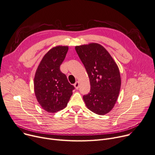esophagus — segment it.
Wrapping results in <instances>:
<instances>
[{"instance_id": "esophagus-1", "label": "esophagus", "mask_w": 155, "mask_h": 155, "mask_svg": "<svg viewBox=\"0 0 155 155\" xmlns=\"http://www.w3.org/2000/svg\"><path fill=\"white\" fill-rule=\"evenodd\" d=\"M74 87H75L76 89H78L79 88V82L78 81L75 82V84H74Z\"/></svg>"}]
</instances>
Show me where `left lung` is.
I'll return each mask as SVG.
<instances>
[{"label": "left lung", "instance_id": "1", "mask_svg": "<svg viewBox=\"0 0 155 155\" xmlns=\"http://www.w3.org/2000/svg\"><path fill=\"white\" fill-rule=\"evenodd\" d=\"M90 82V91L83 97L87 107L104 115L114 107L121 87L118 67L108 51L101 45L91 43L76 46Z\"/></svg>", "mask_w": 155, "mask_h": 155}]
</instances>
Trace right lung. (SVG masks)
<instances>
[{
    "label": "right lung",
    "instance_id": "right-lung-1",
    "mask_svg": "<svg viewBox=\"0 0 155 155\" xmlns=\"http://www.w3.org/2000/svg\"><path fill=\"white\" fill-rule=\"evenodd\" d=\"M68 50L67 46H57L50 49L35 72L34 91L37 100L42 108L49 113L65 108L75 89L60 69Z\"/></svg>",
    "mask_w": 155,
    "mask_h": 155
}]
</instances>
